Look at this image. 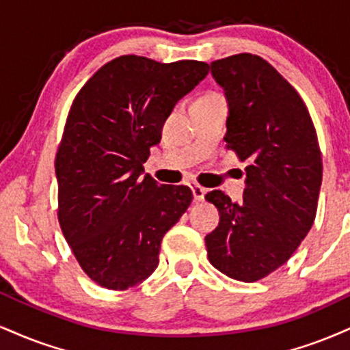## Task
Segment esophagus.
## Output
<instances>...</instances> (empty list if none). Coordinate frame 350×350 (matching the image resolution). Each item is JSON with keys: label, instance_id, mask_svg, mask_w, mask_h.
<instances>
[{"label": "esophagus", "instance_id": "esophagus-1", "mask_svg": "<svg viewBox=\"0 0 350 350\" xmlns=\"http://www.w3.org/2000/svg\"><path fill=\"white\" fill-rule=\"evenodd\" d=\"M192 193H193V199L197 202H202L205 199V193H207V189H204L199 184H193L192 186Z\"/></svg>", "mask_w": 350, "mask_h": 350}]
</instances>
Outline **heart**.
Listing matches in <instances>:
<instances>
[{
	"instance_id": "b5f03b06",
	"label": "heart",
	"mask_w": 350,
	"mask_h": 350,
	"mask_svg": "<svg viewBox=\"0 0 350 350\" xmlns=\"http://www.w3.org/2000/svg\"><path fill=\"white\" fill-rule=\"evenodd\" d=\"M212 98H220V96H217V94H208V96H205V98H202V99H212Z\"/></svg>"
}]
</instances>
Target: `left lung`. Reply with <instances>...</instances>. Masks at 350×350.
I'll return each mask as SVG.
<instances>
[{
    "mask_svg": "<svg viewBox=\"0 0 350 350\" xmlns=\"http://www.w3.org/2000/svg\"><path fill=\"white\" fill-rule=\"evenodd\" d=\"M228 100L226 148L246 161L241 204L221 191L205 199L220 223L205 237L210 264L243 282L284 266L317 217L323 159L308 109L271 63L238 53L210 65Z\"/></svg>",
    "mask_w": 350,
    "mask_h": 350,
    "instance_id": "obj_1",
    "label": "left lung"
}]
</instances>
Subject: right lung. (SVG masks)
<instances>
[{
    "label": "right lung",
    "instance_id": "obj_1",
    "mask_svg": "<svg viewBox=\"0 0 350 350\" xmlns=\"http://www.w3.org/2000/svg\"><path fill=\"white\" fill-rule=\"evenodd\" d=\"M208 70L197 60L122 55L100 66L71 104L55 158L58 221L100 287L127 290L148 279L163 237L191 205V189L159 186L143 176V163L176 103Z\"/></svg>",
    "mask_w": 350,
    "mask_h": 350
}]
</instances>
